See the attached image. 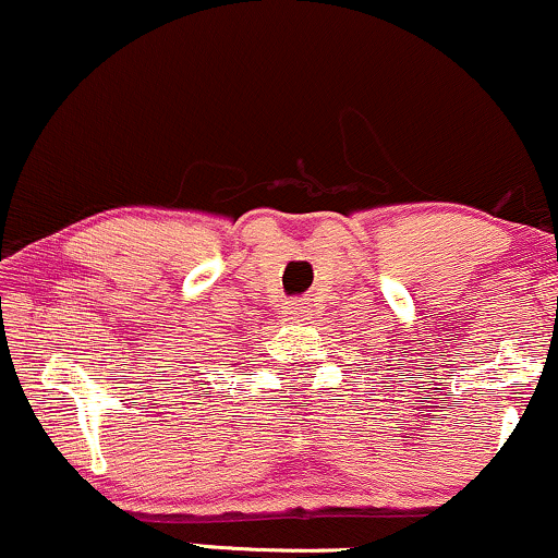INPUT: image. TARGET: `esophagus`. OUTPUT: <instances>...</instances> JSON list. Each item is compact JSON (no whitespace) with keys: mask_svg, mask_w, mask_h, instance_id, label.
<instances>
[{"mask_svg":"<svg viewBox=\"0 0 558 558\" xmlns=\"http://www.w3.org/2000/svg\"><path fill=\"white\" fill-rule=\"evenodd\" d=\"M281 315H284V320H289V323H305L310 317L307 302L289 300V302H284V307H281Z\"/></svg>","mask_w":558,"mask_h":558,"instance_id":"34e87169","label":"esophagus"}]
</instances>
